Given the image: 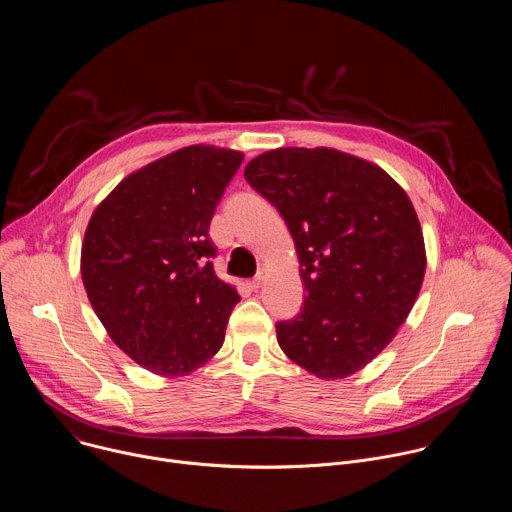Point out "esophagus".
Masks as SVG:
<instances>
[{
    "label": "esophagus",
    "instance_id": "obj_1",
    "mask_svg": "<svg viewBox=\"0 0 512 512\" xmlns=\"http://www.w3.org/2000/svg\"><path fill=\"white\" fill-rule=\"evenodd\" d=\"M263 281H265V273H263V271H259V273L253 277V281H251V287H253V289H259V287L263 285Z\"/></svg>",
    "mask_w": 512,
    "mask_h": 512
}]
</instances>
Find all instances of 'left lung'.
<instances>
[{
	"mask_svg": "<svg viewBox=\"0 0 512 512\" xmlns=\"http://www.w3.org/2000/svg\"><path fill=\"white\" fill-rule=\"evenodd\" d=\"M283 216L306 289L277 342L324 381L377 358L407 320L425 275V243L407 192L377 164L332 148H279L245 166Z\"/></svg>",
	"mask_w": 512,
	"mask_h": 512,
	"instance_id": "left-lung-1",
	"label": "left lung"
}]
</instances>
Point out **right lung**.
<instances>
[{
	"label": "right lung",
	"instance_id": "obj_1",
	"mask_svg": "<svg viewBox=\"0 0 512 512\" xmlns=\"http://www.w3.org/2000/svg\"><path fill=\"white\" fill-rule=\"evenodd\" d=\"M243 154L188 145L125 176L91 214L81 277L109 338L164 379L194 373L225 342L237 287L218 279L210 218Z\"/></svg>",
	"mask_w": 512,
	"mask_h": 512
}]
</instances>
